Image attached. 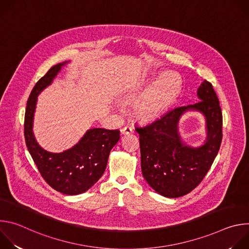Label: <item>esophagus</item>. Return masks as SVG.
I'll return each instance as SVG.
<instances>
[{
  "mask_svg": "<svg viewBox=\"0 0 249 249\" xmlns=\"http://www.w3.org/2000/svg\"><path fill=\"white\" fill-rule=\"evenodd\" d=\"M121 132H122V134H124V135H128V134H132V133L134 132V129H133V127H131V126H125V127L121 130Z\"/></svg>",
  "mask_w": 249,
  "mask_h": 249,
  "instance_id": "obj_1",
  "label": "esophagus"
}]
</instances>
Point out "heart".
I'll return each instance as SVG.
<instances>
[{
	"instance_id": "obj_1",
	"label": "heart",
	"mask_w": 249,
	"mask_h": 249,
	"mask_svg": "<svg viewBox=\"0 0 249 249\" xmlns=\"http://www.w3.org/2000/svg\"><path fill=\"white\" fill-rule=\"evenodd\" d=\"M179 81L174 75L161 76L148 83L143 89L131 96L132 98H137L141 92L146 91L136 106L138 116L145 120L157 118L173 103L179 92Z\"/></svg>"
}]
</instances>
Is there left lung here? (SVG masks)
Listing matches in <instances>:
<instances>
[{
	"label": "left lung",
	"mask_w": 249,
	"mask_h": 249,
	"mask_svg": "<svg viewBox=\"0 0 249 249\" xmlns=\"http://www.w3.org/2000/svg\"><path fill=\"white\" fill-rule=\"evenodd\" d=\"M200 101L176 107L150 124L136 126L140 135L141 167L144 178L158 193L168 198L181 197L196 188L214 162L223 139V113L213 85L204 81L198 89ZM193 109L206 117L205 144L191 148L177 132L181 114Z\"/></svg>",
	"instance_id": "obj_1"
}]
</instances>
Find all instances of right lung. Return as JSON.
Instances as JSON below:
<instances>
[{
  "mask_svg": "<svg viewBox=\"0 0 249 249\" xmlns=\"http://www.w3.org/2000/svg\"><path fill=\"white\" fill-rule=\"evenodd\" d=\"M65 64L66 62L50 68L32 89L24 115V139L27 150L43 179L63 194L77 195L86 192L102 176L110 151L120 138V131L90 129L76 146L60 154H52L39 147L32 133L37 95L52 83Z\"/></svg>",
  "mask_w": 249,
  "mask_h": 249,
  "instance_id": "obj_1",
  "label": "right lung"
}]
</instances>
